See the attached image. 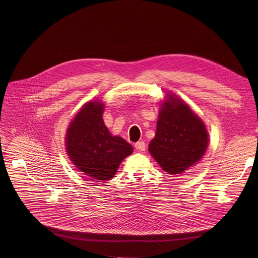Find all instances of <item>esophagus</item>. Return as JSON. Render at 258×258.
Here are the masks:
<instances>
[{
	"label": "esophagus",
	"instance_id": "1",
	"mask_svg": "<svg viewBox=\"0 0 258 258\" xmlns=\"http://www.w3.org/2000/svg\"><path fill=\"white\" fill-rule=\"evenodd\" d=\"M145 147H146V145H145L144 141H138L137 143H135V148H136L137 151L143 152V151H145Z\"/></svg>",
	"mask_w": 258,
	"mask_h": 258
}]
</instances>
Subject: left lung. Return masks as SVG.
<instances>
[{"instance_id": "left-lung-1", "label": "left lung", "mask_w": 258, "mask_h": 258, "mask_svg": "<svg viewBox=\"0 0 258 258\" xmlns=\"http://www.w3.org/2000/svg\"><path fill=\"white\" fill-rule=\"evenodd\" d=\"M207 144L204 122L181 99L168 95V101L161 106L156 136L148 146L159 165L170 174H180L198 163Z\"/></svg>"}]
</instances>
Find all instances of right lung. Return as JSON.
Here are the masks:
<instances>
[{"mask_svg":"<svg viewBox=\"0 0 258 258\" xmlns=\"http://www.w3.org/2000/svg\"><path fill=\"white\" fill-rule=\"evenodd\" d=\"M103 107L97 101L84 105L66 135L67 153L74 165L99 181L112 179L122 160L133 153L128 142L108 132L102 120Z\"/></svg>","mask_w":258,"mask_h":258,"instance_id":"add662e5","label":"right lung"}]
</instances>
